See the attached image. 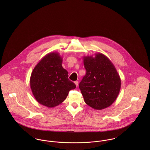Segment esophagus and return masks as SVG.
<instances>
[{
    "mask_svg": "<svg viewBox=\"0 0 150 150\" xmlns=\"http://www.w3.org/2000/svg\"><path fill=\"white\" fill-rule=\"evenodd\" d=\"M74 83H75V84H76V86H78V85H79V81H74Z\"/></svg>",
    "mask_w": 150,
    "mask_h": 150,
    "instance_id": "esophagus-1",
    "label": "esophagus"
}]
</instances>
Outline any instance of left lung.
<instances>
[{"instance_id": "left-lung-1", "label": "left lung", "mask_w": 150, "mask_h": 150, "mask_svg": "<svg viewBox=\"0 0 150 150\" xmlns=\"http://www.w3.org/2000/svg\"><path fill=\"white\" fill-rule=\"evenodd\" d=\"M86 74L79 88L86 105L95 110L111 106L121 89V79L114 64L106 55L97 53L84 56Z\"/></svg>"}]
</instances>
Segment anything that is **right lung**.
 <instances>
[{
    "label": "right lung",
    "instance_id": "1",
    "mask_svg": "<svg viewBox=\"0 0 150 150\" xmlns=\"http://www.w3.org/2000/svg\"><path fill=\"white\" fill-rule=\"evenodd\" d=\"M62 64V58L59 54L51 52L33 69L30 86L35 99L40 105L49 108L56 107L64 101L71 89L76 88Z\"/></svg>",
    "mask_w": 150,
    "mask_h": 150
}]
</instances>
